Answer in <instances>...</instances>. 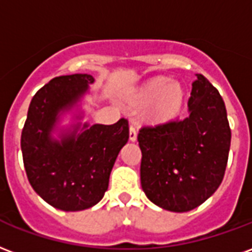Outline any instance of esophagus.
Wrapping results in <instances>:
<instances>
[{
	"mask_svg": "<svg viewBox=\"0 0 252 252\" xmlns=\"http://www.w3.org/2000/svg\"><path fill=\"white\" fill-rule=\"evenodd\" d=\"M137 139V131H136V128L133 126H129V140L131 141H136Z\"/></svg>",
	"mask_w": 252,
	"mask_h": 252,
	"instance_id": "1",
	"label": "esophagus"
}]
</instances>
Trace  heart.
I'll return each mask as SVG.
<instances>
[{
    "label": "heart",
    "instance_id": "heart-1",
    "mask_svg": "<svg viewBox=\"0 0 252 252\" xmlns=\"http://www.w3.org/2000/svg\"><path fill=\"white\" fill-rule=\"evenodd\" d=\"M137 102H151L147 117L152 123H167L179 116L184 104L183 88L178 83L168 84L167 77H155L140 89Z\"/></svg>",
    "mask_w": 252,
    "mask_h": 252
}]
</instances>
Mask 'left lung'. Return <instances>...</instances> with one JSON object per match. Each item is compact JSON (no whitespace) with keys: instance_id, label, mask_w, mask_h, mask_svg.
<instances>
[{"instance_id":"obj_1","label":"left lung","mask_w":252,"mask_h":252,"mask_svg":"<svg viewBox=\"0 0 252 252\" xmlns=\"http://www.w3.org/2000/svg\"><path fill=\"white\" fill-rule=\"evenodd\" d=\"M196 76L187 116L143 126L137 135L143 191L156 206L173 212L191 211L215 192L230 152L224 101L203 74Z\"/></svg>"}]
</instances>
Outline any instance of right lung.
<instances>
[{"label": "right lung", "instance_id": "obj_1", "mask_svg": "<svg viewBox=\"0 0 252 252\" xmlns=\"http://www.w3.org/2000/svg\"><path fill=\"white\" fill-rule=\"evenodd\" d=\"M91 74L76 73L52 79L33 96L21 133V151L33 189L50 206L81 211L97 204L108 189L109 175L120 150L129 139L126 119L112 126L80 124L52 137L60 112L73 107Z\"/></svg>", "mask_w": 252, "mask_h": 252}]
</instances>
